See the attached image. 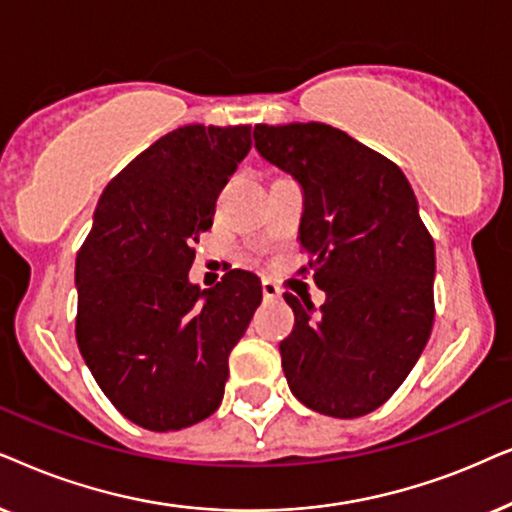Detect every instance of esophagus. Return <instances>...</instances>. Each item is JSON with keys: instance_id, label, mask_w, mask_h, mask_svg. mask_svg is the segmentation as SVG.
Wrapping results in <instances>:
<instances>
[{"instance_id": "1", "label": "esophagus", "mask_w": 512, "mask_h": 512, "mask_svg": "<svg viewBox=\"0 0 512 512\" xmlns=\"http://www.w3.org/2000/svg\"><path fill=\"white\" fill-rule=\"evenodd\" d=\"M262 292H264V299H281V288L274 281H269V278H264L262 281Z\"/></svg>"}]
</instances>
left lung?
Instances as JSON below:
<instances>
[{
    "label": "left lung",
    "mask_w": 512,
    "mask_h": 512,
    "mask_svg": "<svg viewBox=\"0 0 512 512\" xmlns=\"http://www.w3.org/2000/svg\"><path fill=\"white\" fill-rule=\"evenodd\" d=\"M252 135L302 187L299 243L325 292L318 311L283 295L295 311L285 379L313 412L363 417L398 391L431 337L435 243L417 196L393 161L339 128L257 124Z\"/></svg>",
    "instance_id": "8db88e82"
}]
</instances>
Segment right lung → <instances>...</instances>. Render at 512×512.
Here are the masks:
<instances>
[{
	"instance_id": "right-lung-1",
	"label": "right lung",
	"mask_w": 512,
	"mask_h": 512,
	"mask_svg": "<svg viewBox=\"0 0 512 512\" xmlns=\"http://www.w3.org/2000/svg\"><path fill=\"white\" fill-rule=\"evenodd\" d=\"M250 126L175 128L102 192L77 255V344L109 403L147 431H180L222 403L229 353L262 302L252 271L189 281L194 243L250 152Z\"/></svg>"
}]
</instances>
